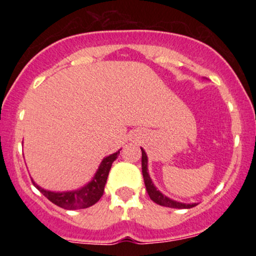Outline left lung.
<instances>
[{"mask_svg": "<svg viewBox=\"0 0 256 256\" xmlns=\"http://www.w3.org/2000/svg\"><path fill=\"white\" fill-rule=\"evenodd\" d=\"M142 150V173H143V179H144V184H146V189L148 192L149 198H150L152 201H154L155 204H160V206H165V207H171V208H192L195 207L196 204H180V202L173 201V200L166 198L161 194L156 188L152 184L150 177L148 174V158H146V152Z\"/></svg>", "mask_w": 256, "mask_h": 256, "instance_id": "obj_1", "label": "left lung"}]
</instances>
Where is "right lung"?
<instances>
[{"mask_svg": "<svg viewBox=\"0 0 256 256\" xmlns=\"http://www.w3.org/2000/svg\"><path fill=\"white\" fill-rule=\"evenodd\" d=\"M119 152H116L114 154L110 155V156L104 158V161L100 165L98 171L96 172L92 180L89 184L82 188V189L76 190V192H46V190L40 188L37 184H34V185L49 201L58 206V207L64 208V210H82V208H88L90 206L95 204L102 198V195H104L108 173H110L112 164L118 158Z\"/></svg>", "mask_w": 256, "mask_h": 256, "instance_id": "obj_1", "label": "right lung"}]
</instances>
